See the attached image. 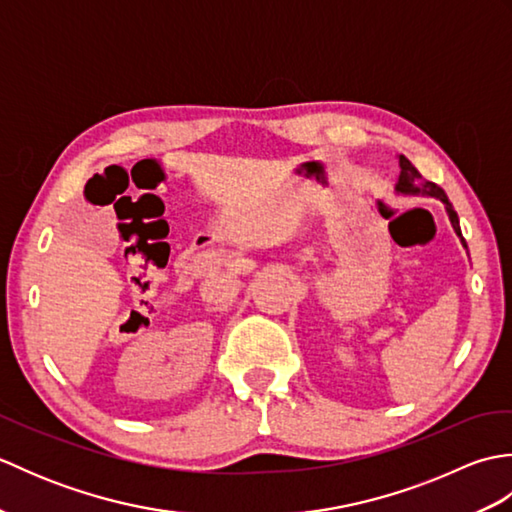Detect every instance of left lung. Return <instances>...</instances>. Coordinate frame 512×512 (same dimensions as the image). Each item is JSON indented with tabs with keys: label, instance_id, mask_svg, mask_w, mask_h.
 <instances>
[{
	"label": "left lung",
	"instance_id": "left-lung-1",
	"mask_svg": "<svg viewBox=\"0 0 512 512\" xmlns=\"http://www.w3.org/2000/svg\"><path fill=\"white\" fill-rule=\"evenodd\" d=\"M398 162H400V178H398V184H396V191H398V193H405V195H431V198L442 200L444 206H447V213H449V220H451V224H453V231L458 233L462 246L466 248V239L462 237V231H460L458 213L453 211V204L449 202L447 193H444L436 182L424 180V178L420 176V171H418L416 167H413L405 156H398Z\"/></svg>",
	"mask_w": 512,
	"mask_h": 512
}]
</instances>
